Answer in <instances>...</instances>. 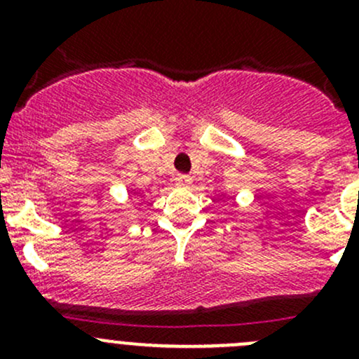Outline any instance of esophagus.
I'll use <instances>...</instances> for the list:
<instances>
[{
	"mask_svg": "<svg viewBox=\"0 0 359 359\" xmlns=\"http://www.w3.org/2000/svg\"><path fill=\"white\" fill-rule=\"evenodd\" d=\"M177 184H180V186H189L191 182H193V179H191L189 175H182V173H179V175L175 177Z\"/></svg>",
	"mask_w": 359,
	"mask_h": 359,
	"instance_id": "1",
	"label": "esophagus"
}]
</instances>
